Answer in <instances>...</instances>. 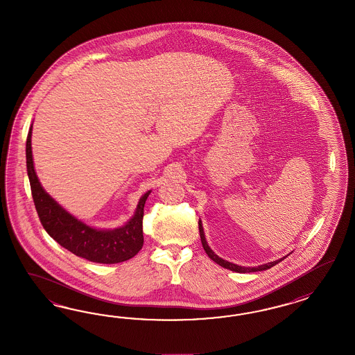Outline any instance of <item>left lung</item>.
Returning <instances> with one entry per match:
<instances>
[{
  "instance_id": "obj_1",
  "label": "left lung",
  "mask_w": 355,
  "mask_h": 355,
  "mask_svg": "<svg viewBox=\"0 0 355 355\" xmlns=\"http://www.w3.org/2000/svg\"><path fill=\"white\" fill-rule=\"evenodd\" d=\"M199 233H200V239H202V245H203V248H205V252H207V255H208V258L212 259L215 263H217L218 266H221L223 268L230 269V270H234V272H239V273H246V272H258V270H266V269L272 268L273 266H276V264H279L281 260H284L282 258L279 259V260H276V261H270V263H267V264H263V266H259V267H241V266H236V264H233V263H230V261H226L224 259L218 258L217 255H216L215 252L209 248L208 246V243H207V241H205V232H203V226H202V221L199 220Z\"/></svg>"
}]
</instances>
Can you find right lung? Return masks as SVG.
I'll list each match as a JSON object with an SVG mask.
<instances>
[{
	"label": "right lung",
	"mask_w": 355,
	"mask_h": 355,
	"mask_svg": "<svg viewBox=\"0 0 355 355\" xmlns=\"http://www.w3.org/2000/svg\"><path fill=\"white\" fill-rule=\"evenodd\" d=\"M31 134L33 125L26 141L27 174L31 184L35 208L46 233L76 257L94 263L116 264L134 258L144 242L143 215L144 205L150 191L140 198L135 215L126 225L114 230H97L89 227L82 221H78L74 216L67 214L61 205L44 191L33 169Z\"/></svg>",
	"instance_id": "1"
}]
</instances>
